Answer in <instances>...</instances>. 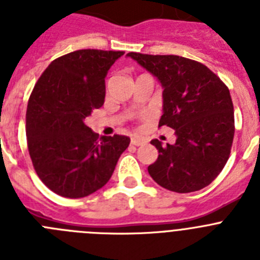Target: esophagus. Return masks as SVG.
Listing matches in <instances>:
<instances>
[{"mask_svg": "<svg viewBox=\"0 0 260 260\" xmlns=\"http://www.w3.org/2000/svg\"><path fill=\"white\" fill-rule=\"evenodd\" d=\"M143 143H146V141L144 139H142V138L139 137H134L132 138V144L133 146H142Z\"/></svg>", "mask_w": 260, "mask_h": 260, "instance_id": "1", "label": "esophagus"}]
</instances>
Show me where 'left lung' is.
Returning <instances> with one entry per match:
<instances>
[{"label":"left lung","mask_w":260,"mask_h":260,"mask_svg":"<svg viewBox=\"0 0 260 260\" xmlns=\"http://www.w3.org/2000/svg\"><path fill=\"white\" fill-rule=\"evenodd\" d=\"M162 87L158 126L174 130L176 143L152 139L158 157L148 167L157 185L174 192L198 191L219 176L231 155L234 112L231 93L203 63L180 56L127 53Z\"/></svg>","instance_id":"8db88e82"}]
</instances>
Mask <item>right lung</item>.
Listing matches in <instances>:
<instances>
[{
	"label": "right lung",
	"mask_w": 260,
	"mask_h": 260,
	"mask_svg": "<svg viewBox=\"0 0 260 260\" xmlns=\"http://www.w3.org/2000/svg\"><path fill=\"white\" fill-rule=\"evenodd\" d=\"M125 52L82 49L49 63L27 105L28 152L39 178L65 198L93 194L110 180L130 144L125 135L102 137L86 125L103 107L105 77Z\"/></svg>",
	"instance_id": "1"
}]
</instances>
